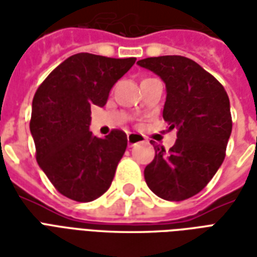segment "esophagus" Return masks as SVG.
Wrapping results in <instances>:
<instances>
[{
	"mask_svg": "<svg viewBox=\"0 0 257 257\" xmlns=\"http://www.w3.org/2000/svg\"><path fill=\"white\" fill-rule=\"evenodd\" d=\"M142 140H143L142 135H139V134H129L128 135V145L129 146H134V145H136V143H140Z\"/></svg>",
	"mask_w": 257,
	"mask_h": 257,
	"instance_id": "34e87169",
	"label": "esophagus"
}]
</instances>
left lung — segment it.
Returning a JSON list of instances; mask_svg holds the SVG:
<instances>
[{
    "instance_id": "obj_1",
    "label": "left lung",
    "mask_w": 257,
    "mask_h": 257,
    "mask_svg": "<svg viewBox=\"0 0 257 257\" xmlns=\"http://www.w3.org/2000/svg\"><path fill=\"white\" fill-rule=\"evenodd\" d=\"M165 82L162 117L178 129L175 145L146 167L147 186L160 198L183 201L198 194L215 176L226 157L232 129L230 100L223 85L198 63L184 56H158L138 62Z\"/></svg>"
}]
</instances>
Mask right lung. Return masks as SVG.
<instances>
[{"instance_id":"obj_1","label":"right lung","mask_w":257,"mask_h":257,"mask_svg":"<svg viewBox=\"0 0 257 257\" xmlns=\"http://www.w3.org/2000/svg\"><path fill=\"white\" fill-rule=\"evenodd\" d=\"M135 62L77 53L38 86L30 121L37 162L64 197L90 202L110 187L128 139L119 129L106 138L93 136L90 106H104L114 84Z\"/></svg>"}]
</instances>
